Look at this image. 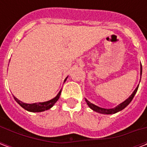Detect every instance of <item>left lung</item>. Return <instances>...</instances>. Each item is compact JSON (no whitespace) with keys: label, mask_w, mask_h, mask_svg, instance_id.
Segmentation results:
<instances>
[{"label":"left lung","mask_w":147,"mask_h":147,"mask_svg":"<svg viewBox=\"0 0 147 147\" xmlns=\"http://www.w3.org/2000/svg\"><path fill=\"white\" fill-rule=\"evenodd\" d=\"M140 74L142 75V65H141V67H140ZM138 88H139V85L137 86V88L134 90V92H133V94H131V95H130V96L127 99V100H124L123 103H121V104H120L118 106H117L116 107L112 108V109H105V108H101V107H98V106H96V105H93L92 103L89 102L87 99H85V101L87 102L88 105V106H89V107L93 110V111H94L100 113V114H115V113H117V112L120 111H121V110H123V108H125V107H127V106L130 102H131V100H133V98H134V95L136 94V93H137Z\"/></svg>","instance_id":"left-lung-1"}]
</instances>
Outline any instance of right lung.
<instances>
[{"label":"right lung","instance_id":"1","mask_svg":"<svg viewBox=\"0 0 147 147\" xmlns=\"http://www.w3.org/2000/svg\"><path fill=\"white\" fill-rule=\"evenodd\" d=\"M67 79V78L65 79V82ZM61 92H62V90H60V92H59V94L56 95L55 98H54L53 99L50 100H48V101H46V102H42V103H34V104H26V103H24L20 101V100H18L17 98L13 97L15 99V100L17 101L18 104H19L22 107H24V109L28 111L31 112H41L44 111L46 110H48L49 108L53 107L54 104H55L56 101L58 100V99L59 98L60 94H61Z\"/></svg>","mask_w":147,"mask_h":147}]
</instances>
